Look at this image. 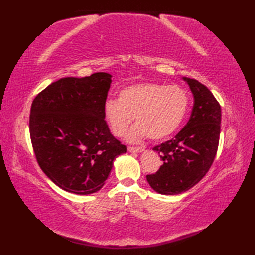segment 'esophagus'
<instances>
[{
    "mask_svg": "<svg viewBox=\"0 0 255 255\" xmlns=\"http://www.w3.org/2000/svg\"><path fill=\"white\" fill-rule=\"evenodd\" d=\"M144 149L143 148H134V147H128V151L131 153H140L142 152Z\"/></svg>",
    "mask_w": 255,
    "mask_h": 255,
    "instance_id": "obj_1",
    "label": "esophagus"
}]
</instances>
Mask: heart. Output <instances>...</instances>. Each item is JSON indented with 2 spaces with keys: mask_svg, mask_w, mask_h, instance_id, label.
Listing matches in <instances>:
<instances>
[{
  "mask_svg": "<svg viewBox=\"0 0 255 255\" xmlns=\"http://www.w3.org/2000/svg\"><path fill=\"white\" fill-rule=\"evenodd\" d=\"M188 92L181 85L141 82L125 86L119 91L118 101L104 104V118L112 133L129 142H141L145 138L155 141L172 136L181 127L188 111Z\"/></svg>",
  "mask_w": 255,
  "mask_h": 255,
  "instance_id": "obj_1",
  "label": "heart"
}]
</instances>
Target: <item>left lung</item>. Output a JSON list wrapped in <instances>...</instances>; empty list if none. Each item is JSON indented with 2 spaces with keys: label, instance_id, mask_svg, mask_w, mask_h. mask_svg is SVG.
<instances>
[{
  "label": "left lung",
  "instance_id": "left-lung-1",
  "mask_svg": "<svg viewBox=\"0 0 255 255\" xmlns=\"http://www.w3.org/2000/svg\"><path fill=\"white\" fill-rule=\"evenodd\" d=\"M194 96L189 121L169 141L153 148L163 164L147 181L156 193L176 195L202 180L217 153L221 110L213 93L197 80L183 78Z\"/></svg>",
  "mask_w": 255,
  "mask_h": 255
}]
</instances>
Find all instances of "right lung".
<instances>
[{
    "mask_svg": "<svg viewBox=\"0 0 255 255\" xmlns=\"http://www.w3.org/2000/svg\"><path fill=\"white\" fill-rule=\"evenodd\" d=\"M112 75L63 78L32 101L29 132L45 174L63 191L93 194L104 186L113 162L126 153L110 131L104 104Z\"/></svg>",
    "mask_w": 255,
    "mask_h": 255,
    "instance_id": "add662e5",
    "label": "right lung"
}]
</instances>
